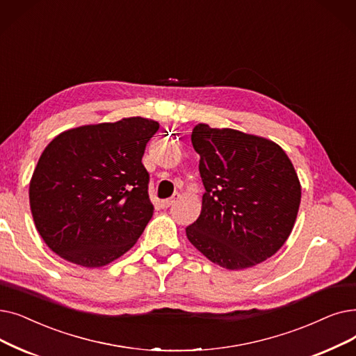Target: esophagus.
Masks as SVG:
<instances>
[{"instance_id":"obj_1","label":"esophagus","mask_w":356,"mask_h":356,"mask_svg":"<svg viewBox=\"0 0 356 356\" xmlns=\"http://www.w3.org/2000/svg\"><path fill=\"white\" fill-rule=\"evenodd\" d=\"M179 193H175L172 197H168V199H164V200H161V207L163 208H168V207H172L175 202H176V200L179 199Z\"/></svg>"}]
</instances>
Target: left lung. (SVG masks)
Instances as JSON below:
<instances>
[{
	"mask_svg": "<svg viewBox=\"0 0 356 356\" xmlns=\"http://www.w3.org/2000/svg\"><path fill=\"white\" fill-rule=\"evenodd\" d=\"M192 145L200 156L205 193L186 236L213 264L241 270L265 261L288 240L301 184L285 151L266 138L199 123Z\"/></svg>",
	"mask_w": 356,
	"mask_h": 356,
	"instance_id": "obj_1",
	"label": "left lung"
}]
</instances>
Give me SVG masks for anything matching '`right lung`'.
<instances>
[{
    "mask_svg": "<svg viewBox=\"0 0 356 356\" xmlns=\"http://www.w3.org/2000/svg\"><path fill=\"white\" fill-rule=\"evenodd\" d=\"M159 128L140 116L84 125L59 134L43 149L29 199L52 252L100 268L136 243L154 212L143 156Z\"/></svg>",
    "mask_w": 356,
    "mask_h": 356,
    "instance_id": "right-lung-1",
    "label": "right lung"
}]
</instances>
